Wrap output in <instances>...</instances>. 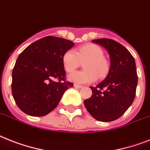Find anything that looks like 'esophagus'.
<instances>
[{"instance_id":"obj_1","label":"esophagus","mask_w":150,"mask_h":150,"mask_svg":"<svg viewBox=\"0 0 150 150\" xmlns=\"http://www.w3.org/2000/svg\"><path fill=\"white\" fill-rule=\"evenodd\" d=\"M74 87H75V88H82L83 86L79 85V84H76V83H75V84H74Z\"/></svg>"}]
</instances>
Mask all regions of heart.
<instances>
[{"instance_id": "obj_1", "label": "heart", "mask_w": 150, "mask_h": 150, "mask_svg": "<svg viewBox=\"0 0 150 150\" xmlns=\"http://www.w3.org/2000/svg\"><path fill=\"white\" fill-rule=\"evenodd\" d=\"M83 71L74 72L68 79L76 83H88L96 81L98 76L104 77L109 72V63L103 57V51L99 46L88 44L78 48L77 52L69 49L62 55V66L67 73L74 71L83 62Z\"/></svg>"}]
</instances>
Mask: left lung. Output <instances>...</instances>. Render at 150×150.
<instances>
[{"label":"left lung","mask_w":150,"mask_h":150,"mask_svg":"<svg viewBox=\"0 0 150 150\" xmlns=\"http://www.w3.org/2000/svg\"><path fill=\"white\" fill-rule=\"evenodd\" d=\"M91 41L107 51L110 67L105 80L90 87L92 96L83 104L95 119L110 122L121 117L134 101L138 83L136 65L129 51L120 43L107 38Z\"/></svg>","instance_id":"1"}]
</instances>
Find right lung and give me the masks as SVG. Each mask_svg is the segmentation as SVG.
I'll use <instances>...</instances> for the list:
<instances>
[{
  "label": "right lung",
  "instance_id": "add662e5",
  "mask_svg": "<svg viewBox=\"0 0 150 150\" xmlns=\"http://www.w3.org/2000/svg\"><path fill=\"white\" fill-rule=\"evenodd\" d=\"M74 46L71 40L48 36L29 45L18 55L12 71L11 91L23 112L33 117L48 114L74 86L65 81L62 60Z\"/></svg>",
  "mask_w": 150,
  "mask_h": 150
}]
</instances>
